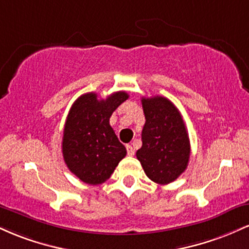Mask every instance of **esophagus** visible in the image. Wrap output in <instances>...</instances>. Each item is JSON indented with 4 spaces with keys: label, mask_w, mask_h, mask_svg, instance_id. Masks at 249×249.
Listing matches in <instances>:
<instances>
[{
    "label": "esophagus",
    "mask_w": 249,
    "mask_h": 249,
    "mask_svg": "<svg viewBox=\"0 0 249 249\" xmlns=\"http://www.w3.org/2000/svg\"><path fill=\"white\" fill-rule=\"evenodd\" d=\"M126 152H127V156H133L134 148L131 146V145H126Z\"/></svg>",
    "instance_id": "34e87169"
}]
</instances>
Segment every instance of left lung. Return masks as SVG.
I'll return each mask as SVG.
<instances>
[{"mask_svg":"<svg viewBox=\"0 0 249 249\" xmlns=\"http://www.w3.org/2000/svg\"><path fill=\"white\" fill-rule=\"evenodd\" d=\"M142 105L146 122L137 159L152 181L170 184L186 170L190 160L186 126L178 108L165 97H142Z\"/></svg>","mask_w":249,"mask_h":249,"instance_id":"obj_1","label":"left lung"}]
</instances>
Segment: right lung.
<instances>
[{
	"label": "right lung",
	"instance_id": "obj_1",
	"mask_svg": "<svg viewBox=\"0 0 249 249\" xmlns=\"http://www.w3.org/2000/svg\"><path fill=\"white\" fill-rule=\"evenodd\" d=\"M127 98L125 91L107 99L89 92L71 107L63 132L62 152L68 168L83 182H105L126 156V148L110 126V117Z\"/></svg>",
	"mask_w": 249,
	"mask_h": 249
}]
</instances>
